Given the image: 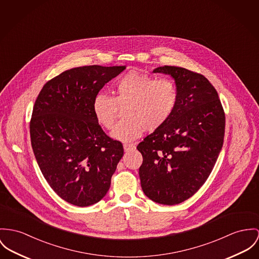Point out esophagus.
I'll use <instances>...</instances> for the list:
<instances>
[{"instance_id": "obj_1", "label": "esophagus", "mask_w": 259, "mask_h": 259, "mask_svg": "<svg viewBox=\"0 0 259 259\" xmlns=\"http://www.w3.org/2000/svg\"><path fill=\"white\" fill-rule=\"evenodd\" d=\"M123 148H124V151H125V152H128V151H131V150L135 149V145H134V144H128V143H126V144L123 145Z\"/></svg>"}]
</instances>
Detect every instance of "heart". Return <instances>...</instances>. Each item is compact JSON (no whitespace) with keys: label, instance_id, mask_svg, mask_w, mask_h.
<instances>
[{"label":"heart","instance_id":"1","mask_svg":"<svg viewBox=\"0 0 259 259\" xmlns=\"http://www.w3.org/2000/svg\"><path fill=\"white\" fill-rule=\"evenodd\" d=\"M179 101V89L169 78L155 79L132 71L114 82L112 97L99 94L93 102L96 119L103 128L111 130L122 109L121 120L111 133L114 139L129 142L144 131L161 127L172 115Z\"/></svg>","mask_w":259,"mask_h":259}]
</instances>
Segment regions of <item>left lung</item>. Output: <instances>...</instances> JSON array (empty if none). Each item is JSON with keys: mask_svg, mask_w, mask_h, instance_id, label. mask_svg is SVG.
<instances>
[{"mask_svg": "<svg viewBox=\"0 0 259 259\" xmlns=\"http://www.w3.org/2000/svg\"><path fill=\"white\" fill-rule=\"evenodd\" d=\"M153 72L175 79L179 101L170 118L137 146L143 156L141 186L154 202L176 205L194 195L209 178L223 147L225 112L217 91L203 75L175 66Z\"/></svg>", "mask_w": 259, "mask_h": 259, "instance_id": "1", "label": "left lung"}]
</instances>
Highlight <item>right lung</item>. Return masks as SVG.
I'll use <instances>...</instances> for the list:
<instances>
[{
    "label": "right lung",
    "instance_id": "obj_1",
    "mask_svg": "<svg viewBox=\"0 0 259 259\" xmlns=\"http://www.w3.org/2000/svg\"><path fill=\"white\" fill-rule=\"evenodd\" d=\"M125 66H83L48 80L30 120L31 146L40 170L57 195L75 206L98 203L107 193L123 146L101 129L93 102Z\"/></svg>",
    "mask_w": 259,
    "mask_h": 259
}]
</instances>
